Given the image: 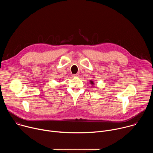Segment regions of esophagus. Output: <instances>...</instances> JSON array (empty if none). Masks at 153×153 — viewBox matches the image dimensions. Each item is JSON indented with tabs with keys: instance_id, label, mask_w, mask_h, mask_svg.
Wrapping results in <instances>:
<instances>
[{
	"instance_id": "1",
	"label": "esophagus",
	"mask_w": 153,
	"mask_h": 153,
	"mask_svg": "<svg viewBox=\"0 0 153 153\" xmlns=\"http://www.w3.org/2000/svg\"><path fill=\"white\" fill-rule=\"evenodd\" d=\"M73 77H79V74H73Z\"/></svg>"
}]
</instances>
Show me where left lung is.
<instances>
[{
  "label": "left lung",
  "mask_w": 153,
  "mask_h": 153,
  "mask_svg": "<svg viewBox=\"0 0 153 153\" xmlns=\"http://www.w3.org/2000/svg\"><path fill=\"white\" fill-rule=\"evenodd\" d=\"M91 84H93V85L94 84V83H93V81H91Z\"/></svg>",
  "instance_id": "left-lung-1"
}]
</instances>
